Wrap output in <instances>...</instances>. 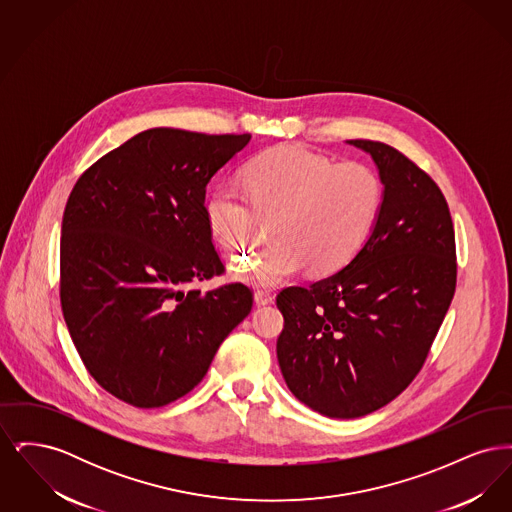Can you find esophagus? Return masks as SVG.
<instances>
[{"label":"esophagus","instance_id":"1","mask_svg":"<svg viewBox=\"0 0 512 512\" xmlns=\"http://www.w3.org/2000/svg\"><path fill=\"white\" fill-rule=\"evenodd\" d=\"M255 301H257L259 305H268V303L274 301V295L268 292V290H257V292H255Z\"/></svg>","mask_w":512,"mask_h":512}]
</instances>
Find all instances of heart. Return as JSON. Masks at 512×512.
<instances>
[{"instance_id":"obj_1","label":"heart","mask_w":512,"mask_h":512,"mask_svg":"<svg viewBox=\"0 0 512 512\" xmlns=\"http://www.w3.org/2000/svg\"><path fill=\"white\" fill-rule=\"evenodd\" d=\"M245 195L230 184L205 199L213 242L240 257L270 224L272 244L234 263V274L268 288L309 267L328 276L365 247L384 205V182L365 163H332L301 146H276L245 163Z\"/></svg>"}]
</instances>
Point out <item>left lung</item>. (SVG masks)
I'll return each mask as SVG.
<instances>
[{"label":"left lung","mask_w":512,"mask_h":512,"mask_svg":"<svg viewBox=\"0 0 512 512\" xmlns=\"http://www.w3.org/2000/svg\"><path fill=\"white\" fill-rule=\"evenodd\" d=\"M368 151L384 205L359 255L315 284L276 295V353L293 395L330 418L388 405L426 363L457 286L455 228L438 184L384 142Z\"/></svg>","instance_id":"left-lung-1"}]
</instances>
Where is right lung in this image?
Masks as SVG:
<instances>
[{
  "label": "right lung",
  "mask_w": 512,
  "mask_h": 512,
  "mask_svg": "<svg viewBox=\"0 0 512 512\" xmlns=\"http://www.w3.org/2000/svg\"><path fill=\"white\" fill-rule=\"evenodd\" d=\"M251 134L151 128L82 172L61 224V309L99 386L138 409L184 397L253 307L224 274L205 188Z\"/></svg>",
  "instance_id": "obj_1"
}]
</instances>
